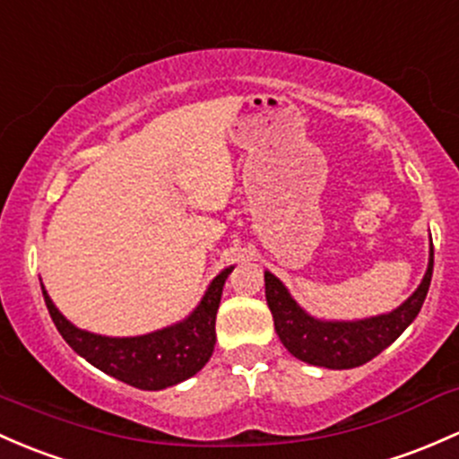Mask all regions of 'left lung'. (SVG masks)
Masks as SVG:
<instances>
[{
  "instance_id": "1",
  "label": "left lung",
  "mask_w": 459,
  "mask_h": 459,
  "mask_svg": "<svg viewBox=\"0 0 459 459\" xmlns=\"http://www.w3.org/2000/svg\"><path fill=\"white\" fill-rule=\"evenodd\" d=\"M431 273L433 245L425 278L420 287L413 290L411 298H407L392 313L359 319V322H324V319L310 317L307 310L298 307V302L290 298L287 287L269 271H264V295L273 315L275 333L293 357L310 366L350 369L368 363L401 337L403 330L420 313L429 284H431Z\"/></svg>"
}]
</instances>
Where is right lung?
<instances>
[{
	"label": "right lung",
	"mask_w": 459,
	"mask_h": 459,
	"mask_svg": "<svg viewBox=\"0 0 459 459\" xmlns=\"http://www.w3.org/2000/svg\"><path fill=\"white\" fill-rule=\"evenodd\" d=\"M231 269L212 280L199 307L184 322L140 337H102L76 328L58 313L43 284L41 289L54 326L74 352L126 385L155 392L195 377L210 361L216 343V310Z\"/></svg>",
	"instance_id": "add662e5"
}]
</instances>
